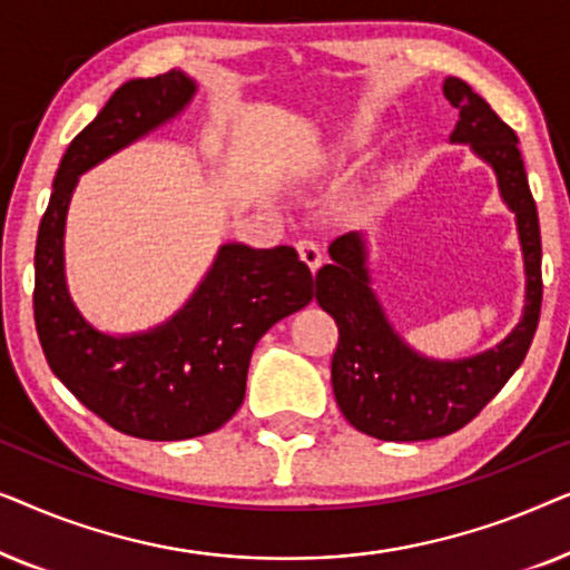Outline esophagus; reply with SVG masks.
I'll use <instances>...</instances> for the list:
<instances>
[{
	"mask_svg": "<svg viewBox=\"0 0 570 570\" xmlns=\"http://www.w3.org/2000/svg\"><path fill=\"white\" fill-rule=\"evenodd\" d=\"M295 248H298V256H301V262L303 264H308V269L311 272H316L318 267H322L324 264V254H322V248H318L314 240H298V244H295Z\"/></svg>",
	"mask_w": 570,
	"mask_h": 570,
	"instance_id": "esophagus-1",
	"label": "esophagus"
}]
</instances>
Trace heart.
Masks as SVG:
<instances>
[{
  "mask_svg": "<svg viewBox=\"0 0 570 570\" xmlns=\"http://www.w3.org/2000/svg\"><path fill=\"white\" fill-rule=\"evenodd\" d=\"M355 139H357V142H361V139H363V135H355Z\"/></svg>",
  "mask_w": 570,
  "mask_h": 570,
  "instance_id": "1",
  "label": "heart"
}]
</instances>
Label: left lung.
I'll use <instances>...</instances> for the list:
<instances>
[{
    "instance_id": "8db88e82",
    "label": "left lung",
    "mask_w": 570,
    "mask_h": 570,
    "mask_svg": "<svg viewBox=\"0 0 570 570\" xmlns=\"http://www.w3.org/2000/svg\"><path fill=\"white\" fill-rule=\"evenodd\" d=\"M443 96L459 111L451 142L472 145L493 166L501 197L517 215L527 272L524 316L495 350L464 361H431L386 322L371 291L361 233L334 238L332 264L316 272L318 306L340 330L332 357L334 396L350 425L381 441H428L464 428L513 376L540 322L542 238L517 131L459 77H446Z\"/></svg>"
}]
</instances>
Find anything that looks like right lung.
<instances>
[{
    "label": "right lung",
    "mask_w": 570,
    "mask_h": 570,
    "mask_svg": "<svg viewBox=\"0 0 570 570\" xmlns=\"http://www.w3.org/2000/svg\"><path fill=\"white\" fill-rule=\"evenodd\" d=\"M181 69L129 80L69 142L36 240L33 314L53 376L116 431L145 441L213 433L236 415L262 334L314 298V277L293 246L225 244L197 293L150 332H98L65 283V220L77 178L150 135L189 104Z\"/></svg>",
    "instance_id": "obj_1"
}]
</instances>
